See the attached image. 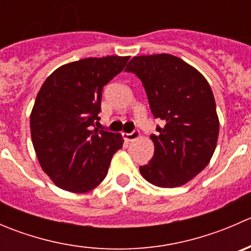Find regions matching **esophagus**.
Listing matches in <instances>:
<instances>
[{
  "instance_id": "obj_1",
  "label": "esophagus",
  "mask_w": 251,
  "mask_h": 251,
  "mask_svg": "<svg viewBox=\"0 0 251 251\" xmlns=\"http://www.w3.org/2000/svg\"><path fill=\"white\" fill-rule=\"evenodd\" d=\"M123 136H124V140H125L126 142H132V141L137 140V138L141 136V133H140V131L137 130V131H133V132H131V133H123Z\"/></svg>"
}]
</instances>
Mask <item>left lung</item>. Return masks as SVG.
Masks as SVG:
<instances>
[{"label":"left lung","instance_id":"left-lung-1","mask_svg":"<svg viewBox=\"0 0 251 251\" xmlns=\"http://www.w3.org/2000/svg\"><path fill=\"white\" fill-rule=\"evenodd\" d=\"M126 72L144 86L153 115L165 123L151 135L154 155L140 173L163 188L183 186L210 163L220 130L214 93L203 75L168 53L136 55Z\"/></svg>","mask_w":251,"mask_h":251}]
</instances>
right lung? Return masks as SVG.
<instances>
[{"label": "right lung", "instance_id": "right-lung-1", "mask_svg": "<svg viewBox=\"0 0 251 251\" xmlns=\"http://www.w3.org/2000/svg\"><path fill=\"white\" fill-rule=\"evenodd\" d=\"M128 55L85 58L55 69L30 114L32 146L44 173L64 191L86 193L105 178L123 147L121 133L93 128L103 86L123 72Z\"/></svg>", "mask_w": 251, "mask_h": 251}]
</instances>
